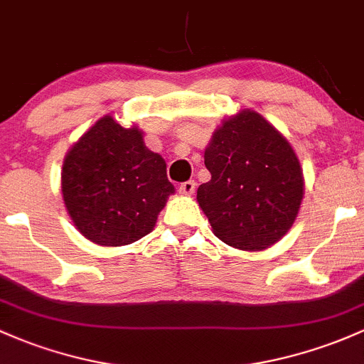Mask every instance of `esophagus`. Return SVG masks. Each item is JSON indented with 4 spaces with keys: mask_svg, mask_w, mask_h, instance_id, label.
<instances>
[{
    "mask_svg": "<svg viewBox=\"0 0 364 364\" xmlns=\"http://www.w3.org/2000/svg\"><path fill=\"white\" fill-rule=\"evenodd\" d=\"M194 189H196V182L194 181H187L181 183V187H178V191H181L182 194H186V196H191V194H194Z\"/></svg>",
    "mask_w": 364,
    "mask_h": 364,
    "instance_id": "esophagus-1",
    "label": "esophagus"
}]
</instances>
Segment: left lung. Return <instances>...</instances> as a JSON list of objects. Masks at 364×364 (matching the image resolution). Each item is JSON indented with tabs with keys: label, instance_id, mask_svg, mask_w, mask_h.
<instances>
[{
	"label": "left lung",
	"instance_id": "1",
	"mask_svg": "<svg viewBox=\"0 0 364 364\" xmlns=\"http://www.w3.org/2000/svg\"><path fill=\"white\" fill-rule=\"evenodd\" d=\"M205 166L212 178L198 187V203L218 240L259 252L290 230L304 198L302 168L259 112L243 109L225 119L206 147Z\"/></svg>",
	"mask_w": 364,
	"mask_h": 364
}]
</instances>
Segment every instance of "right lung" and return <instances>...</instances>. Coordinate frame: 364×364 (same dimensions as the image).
I'll use <instances>...</instances> for the list:
<instances>
[{
    "mask_svg": "<svg viewBox=\"0 0 364 364\" xmlns=\"http://www.w3.org/2000/svg\"><path fill=\"white\" fill-rule=\"evenodd\" d=\"M175 187L166 163L144 144L136 127L104 116L69 149L62 166V198L85 237L123 246L154 229Z\"/></svg>",
    "mask_w": 364,
    "mask_h": 364,
    "instance_id": "obj_1",
    "label": "right lung"
}]
</instances>
